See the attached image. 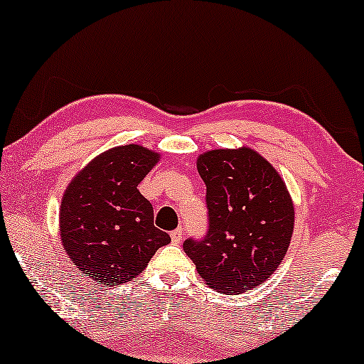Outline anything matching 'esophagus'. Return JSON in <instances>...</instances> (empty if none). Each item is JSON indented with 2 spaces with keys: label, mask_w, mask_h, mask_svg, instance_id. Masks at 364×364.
<instances>
[{
  "label": "esophagus",
  "mask_w": 364,
  "mask_h": 364,
  "mask_svg": "<svg viewBox=\"0 0 364 364\" xmlns=\"http://www.w3.org/2000/svg\"><path fill=\"white\" fill-rule=\"evenodd\" d=\"M182 237H183V230L182 228H177V230H173L172 233H171V240H172V243H181L182 242Z\"/></svg>",
  "instance_id": "esophagus-1"
}]
</instances>
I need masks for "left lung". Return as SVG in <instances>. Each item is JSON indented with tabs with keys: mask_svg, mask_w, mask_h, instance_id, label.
<instances>
[{
	"mask_svg": "<svg viewBox=\"0 0 364 364\" xmlns=\"http://www.w3.org/2000/svg\"><path fill=\"white\" fill-rule=\"evenodd\" d=\"M207 186L208 233L183 252L213 290L238 295L265 283L290 247L295 207L280 173L252 147L197 157Z\"/></svg>",
	"mask_w": 364,
	"mask_h": 364,
	"instance_id": "1",
	"label": "left lung"
}]
</instances>
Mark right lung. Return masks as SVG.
Listing matches in <instances>:
<instances>
[{
  "label": "right lung",
  "instance_id": "right-lung-1",
  "mask_svg": "<svg viewBox=\"0 0 364 364\" xmlns=\"http://www.w3.org/2000/svg\"><path fill=\"white\" fill-rule=\"evenodd\" d=\"M161 154L127 144L94 157L64 191L59 235L73 265L102 285L141 275L171 237L154 225L151 202L137 191Z\"/></svg>",
  "mask_w": 364,
  "mask_h": 364
}]
</instances>
